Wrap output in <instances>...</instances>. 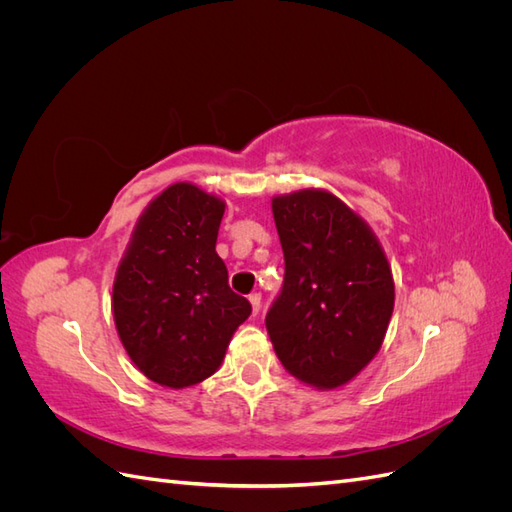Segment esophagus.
I'll use <instances>...</instances> for the list:
<instances>
[{
  "instance_id": "1",
  "label": "esophagus",
  "mask_w": 512,
  "mask_h": 512,
  "mask_svg": "<svg viewBox=\"0 0 512 512\" xmlns=\"http://www.w3.org/2000/svg\"><path fill=\"white\" fill-rule=\"evenodd\" d=\"M250 303H252V312H254V316H258V312H260V294H258V292L250 294Z\"/></svg>"
}]
</instances>
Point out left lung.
I'll list each match as a JSON object with an SVG mask.
<instances>
[{"label":"left lung","instance_id":"8db88e82","mask_svg":"<svg viewBox=\"0 0 512 512\" xmlns=\"http://www.w3.org/2000/svg\"><path fill=\"white\" fill-rule=\"evenodd\" d=\"M284 286L265 324L288 374L318 389L348 384L378 354L395 305L374 232L327 190L271 200Z\"/></svg>","mask_w":512,"mask_h":512}]
</instances>
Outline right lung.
<instances>
[{
  "label": "right lung",
  "mask_w": 512,
  "mask_h": 512,
  "mask_svg": "<svg viewBox=\"0 0 512 512\" xmlns=\"http://www.w3.org/2000/svg\"><path fill=\"white\" fill-rule=\"evenodd\" d=\"M224 200L173 183L143 211L113 284L123 348L143 374L168 389L203 382L224 361L252 305L228 286L215 252Z\"/></svg>",
  "instance_id": "right-lung-1"
}]
</instances>
